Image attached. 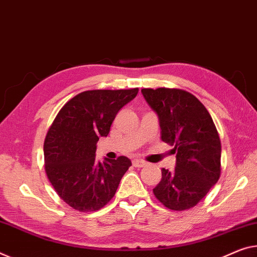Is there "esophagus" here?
Returning a JSON list of instances; mask_svg holds the SVG:
<instances>
[{"label":"esophagus","instance_id":"esophagus-1","mask_svg":"<svg viewBox=\"0 0 257 257\" xmlns=\"http://www.w3.org/2000/svg\"><path fill=\"white\" fill-rule=\"evenodd\" d=\"M133 165L136 168H144V167H146V165H147V162H145V161H142V160H139V159H136V160H133Z\"/></svg>","mask_w":257,"mask_h":257}]
</instances>
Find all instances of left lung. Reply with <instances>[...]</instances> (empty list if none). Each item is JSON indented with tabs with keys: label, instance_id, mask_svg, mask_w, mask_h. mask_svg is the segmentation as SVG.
Here are the masks:
<instances>
[{
	"label": "left lung",
	"instance_id": "obj_1",
	"mask_svg": "<svg viewBox=\"0 0 257 257\" xmlns=\"http://www.w3.org/2000/svg\"><path fill=\"white\" fill-rule=\"evenodd\" d=\"M142 95L159 116L161 139L175 146V170L162 169L153 189L171 210H186L200 202L220 176V140L216 126L201 102L181 89L144 88Z\"/></svg>",
	"mask_w": 257,
	"mask_h": 257
}]
</instances>
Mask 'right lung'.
<instances>
[{
  "mask_svg": "<svg viewBox=\"0 0 257 257\" xmlns=\"http://www.w3.org/2000/svg\"><path fill=\"white\" fill-rule=\"evenodd\" d=\"M133 89L86 90L66 102L47 133L43 154L48 179L76 210L95 211L113 195L131 160L95 161L96 144L106 137L117 112L138 94Z\"/></svg>",
  "mask_w": 257,
  "mask_h": 257,
  "instance_id": "add662e5",
  "label": "right lung"
}]
</instances>
